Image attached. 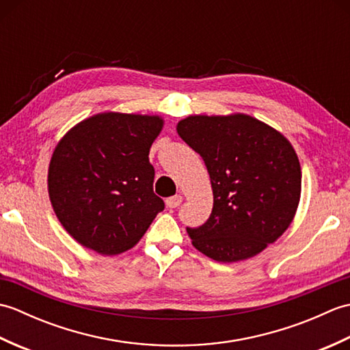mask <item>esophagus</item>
I'll list each match as a JSON object with an SVG mask.
<instances>
[{
	"mask_svg": "<svg viewBox=\"0 0 350 350\" xmlns=\"http://www.w3.org/2000/svg\"><path fill=\"white\" fill-rule=\"evenodd\" d=\"M182 196H174V197H170L165 200V204L168 209H176L177 206H179L182 203Z\"/></svg>",
	"mask_w": 350,
	"mask_h": 350,
	"instance_id": "34e87169",
	"label": "esophagus"
}]
</instances>
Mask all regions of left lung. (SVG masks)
<instances>
[{
    "label": "left lung",
    "instance_id": "1",
    "mask_svg": "<svg viewBox=\"0 0 350 350\" xmlns=\"http://www.w3.org/2000/svg\"><path fill=\"white\" fill-rule=\"evenodd\" d=\"M179 137L204 161L213 207L187 228L194 247L217 262L257 256L292 224L301 200V163L290 141L248 114L189 116Z\"/></svg>",
    "mask_w": 350,
    "mask_h": 350
}]
</instances>
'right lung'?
<instances>
[{
	"mask_svg": "<svg viewBox=\"0 0 350 350\" xmlns=\"http://www.w3.org/2000/svg\"><path fill=\"white\" fill-rule=\"evenodd\" d=\"M161 116L99 113L58 141L48 170L49 200L66 232L100 256L131 250L163 211L148 161Z\"/></svg>",
	"mask_w": 350,
	"mask_h": 350,
	"instance_id": "right-lung-1",
	"label": "right lung"
}]
</instances>
